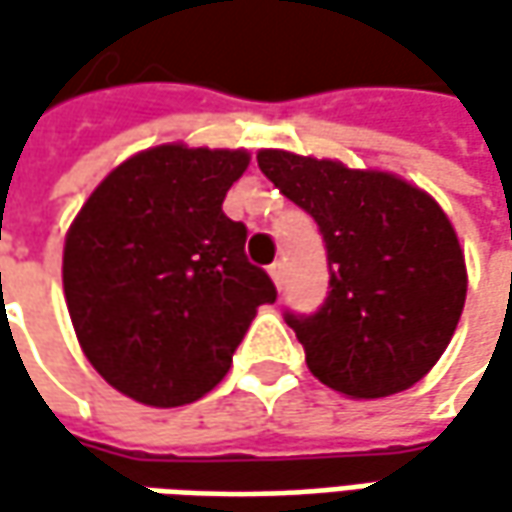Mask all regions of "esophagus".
<instances>
[{
	"label": "esophagus",
	"mask_w": 512,
	"mask_h": 512,
	"mask_svg": "<svg viewBox=\"0 0 512 512\" xmlns=\"http://www.w3.org/2000/svg\"><path fill=\"white\" fill-rule=\"evenodd\" d=\"M267 273H270L273 285H276V287L285 285V265H282V262H273V265L267 267Z\"/></svg>",
	"instance_id": "esophagus-1"
}]
</instances>
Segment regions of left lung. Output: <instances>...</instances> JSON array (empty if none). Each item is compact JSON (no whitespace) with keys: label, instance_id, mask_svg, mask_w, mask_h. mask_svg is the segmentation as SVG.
Listing matches in <instances>:
<instances>
[{"label":"left lung","instance_id":"left-lung-1","mask_svg":"<svg viewBox=\"0 0 512 512\" xmlns=\"http://www.w3.org/2000/svg\"><path fill=\"white\" fill-rule=\"evenodd\" d=\"M259 168L325 239L330 293L285 313L310 373L353 399L402 393L439 362L462 316L467 270L444 210L382 170L259 150Z\"/></svg>","mask_w":512,"mask_h":512}]
</instances>
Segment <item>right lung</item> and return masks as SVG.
<instances>
[{"label": "right lung", "instance_id": "1", "mask_svg": "<svg viewBox=\"0 0 512 512\" xmlns=\"http://www.w3.org/2000/svg\"><path fill=\"white\" fill-rule=\"evenodd\" d=\"M245 150L159 145L110 170L62 256L70 322L99 376L136 402L179 407L225 379L276 287L227 219Z\"/></svg>", "mask_w": 512, "mask_h": 512}]
</instances>
